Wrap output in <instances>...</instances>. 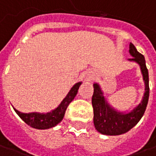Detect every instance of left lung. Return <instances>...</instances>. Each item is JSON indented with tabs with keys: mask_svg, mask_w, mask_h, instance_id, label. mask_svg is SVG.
Returning a JSON list of instances; mask_svg holds the SVG:
<instances>
[{
	"mask_svg": "<svg viewBox=\"0 0 156 156\" xmlns=\"http://www.w3.org/2000/svg\"><path fill=\"white\" fill-rule=\"evenodd\" d=\"M129 54L132 58L129 62H135L141 68L143 81L145 83V92L141 101L131 111L123 113L115 110L103 95V92L98 83H94L92 105L94 108V124L95 129L102 135H119L124 134L134 128L143 116L147 108L149 96L148 71L146 67L144 56L137 51L133 43L129 44Z\"/></svg>",
	"mask_w": 156,
	"mask_h": 156,
	"instance_id": "obj_1",
	"label": "left lung"
}]
</instances>
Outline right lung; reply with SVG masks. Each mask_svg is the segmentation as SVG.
<instances>
[{
    "instance_id": "1",
    "label": "right lung",
    "mask_w": 156,
    "mask_h": 156,
    "mask_svg": "<svg viewBox=\"0 0 156 156\" xmlns=\"http://www.w3.org/2000/svg\"><path fill=\"white\" fill-rule=\"evenodd\" d=\"M82 83L81 81L75 83L71 89L69 90L66 97L62 100L61 104L55 108L54 110L48 112V113H21L20 111L16 110L15 108L14 109L16 114L21 117V120L25 123H27L28 126L32 127L36 129H48L56 126L58 123L62 121L66 109L68 108L69 103L74 100L75 95L77 94L79 87Z\"/></svg>"
}]
</instances>
